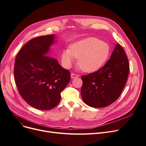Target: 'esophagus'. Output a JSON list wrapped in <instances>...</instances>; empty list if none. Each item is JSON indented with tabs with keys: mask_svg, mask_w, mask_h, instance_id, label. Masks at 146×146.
Masks as SVG:
<instances>
[{
	"mask_svg": "<svg viewBox=\"0 0 146 146\" xmlns=\"http://www.w3.org/2000/svg\"><path fill=\"white\" fill-rule=\"evenodd\" d=\"M79 76V75L78 74H76V73H72L71 74V78L72 79H74V78H76Z\"/></svg>",
	"mask_w": 146,
	"mask_h": 146,
	"instance_id": "34e87169",
	"label": "esophagus"
}]
</instances>
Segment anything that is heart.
I'll list each match as a JSON object with an SVG mask.
<instances>
[{"label": "heart", "instance_id": "1", "mask_svg": "<svg viewBox=\"0 0 146 146\" xmlns=\"http://www.w3.org/2000/svg\"><path fill=\"white\" fill-rule=\"evenodd\" d=\"M110 54L109 44L97 37H88L75 43L70 49L63 50L62 63L65 67L71 66L75 58L78 64L85 72H94L102 67Z\"/></svg>", "mask_w": 146, "mask_h": 146}]
</instances>
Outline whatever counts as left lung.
I'll return each mask as SVG.
<instances>
[{"label":"left lung","mask_w":146,"mask_h":146,"mask_svg":"<svg viewBox=\"0 0 146 146\" xmlns=\"http://www.w3.org/2000/svg\"><path fill=\"white\" fill-rule=\"evenodd\" d=\"M129 64L123 49L119 44L110 58L98 70L82 75L81 96L89 106L102 108L119 97L127 82Z\"/></svg>","instance_id":"obj_1"}]
</instances>
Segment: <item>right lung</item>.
Returning a JSON list of instances; mask_svg holds the SVG:
<instances>
[{
  "mask_svg": "<svg viewBox=\"0 0 146 146\" xmlns=\"http://www.w3.org/2000/svg\"><path fill=\"white\" fill-rule=\"evenodd\" d=\"M54 35L36 37L19 51L14 64L15 84L21 97L31 107L42 110L58 105L61 92L70 81V73L49 56Z\"/></svg>",
  "mask_w": 146,
  "mask_h": 146,
  "instance_id": "right-lung-1",
  "label": "right lung"
}]
</instances>
